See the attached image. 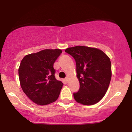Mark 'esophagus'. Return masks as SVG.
I'll return each instance as SVG.
<instances>
[{"instance_id": "1", "label": "esophagus", "mask_w": 132, "mask_h": 132, "mask_svg": "<svg viewBox=\"0 0 132 132\" xmlns=\"http://www.w3.org/2000/svg\"><path fill=\"white\" fill-rule=\"evenodd\" d=\"M65 81H66V82H68V78H66V79H65Z\"/></svg>"}]
</instances>
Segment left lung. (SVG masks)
I'll use <instances>...</instances> for the list:
<instances>
[{"label":"left lung","instance_id":"1","mask_svg":"<svg viewBox=\"0 0 132 132\" xmlns=\"http://www.w3.org/2000/svg\"><path fill=\"white\" fill-rule=\"evenodd\" d=\"M65 52L74 57L80 87L73 93L76 102L83 105L96 104L105 94L112 76L109 57L99 49L84 46L68 48Z\"/></svg>","mask_w":132,"mask_h":132}]
</instances>
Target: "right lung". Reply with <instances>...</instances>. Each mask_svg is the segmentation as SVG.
Returning a JSON list of instances; mask_svg holds the SVG:
<instances>
[{"label":"right lung","mask_w":132,"mask_h":132,"mask_svg":"<svg viewBox=\"0 0 132 132\" xmlns=\"http://www.w3.org/2000/svg\"><path fill=\"white\" fill-rule=\"evenodd\" d=\"M61 53L60 49L44 50L22 59L20 83L24 93L35 104L45 105L58 98L63 83L56 79L53 65Z\"/></svg>","instance_id":"right-lung-1"}]
</instances>
